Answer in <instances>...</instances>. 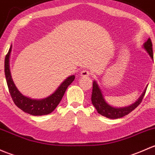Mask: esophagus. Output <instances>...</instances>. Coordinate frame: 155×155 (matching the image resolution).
Listing matches in <instances>:
<instances>
[{
  "instance_id": "esophagus-1",
  "label": "esophagus",
  "mask_w": 155,
  "mask_h": 155,
  "mask_svg": "<svg viewBox=\"0 0 155 155\" xmlns=\"http://www.w3.org/2000/svg\"><path fill=\"white\" fill-rule=\"evenodd\" d=\"M81 76L82 77H87V76H89L90 75V72L88 71H86V70H83L81 72Z\"/></svg>"
}]
</instances>
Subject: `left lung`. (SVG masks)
Wrapping results in <instances>:
<instances>
[{
	"label": "left lung",
	"instance_id": "left-lung-1",
	"mask_svg": "<svg viewBox=\"0 0 155 155\" xmlns=\"http://www.w3.org/2000/svg\"><path fill=\"white\" fill-rule=\"evenodd\" d=\"M144 48L146 49V51L151 56V58H153V50H152V43L150 38L147 40V41L144 44ZM146 90L144 91L141 97L133 105H130L128 107H114L105 102L103 96H102V92L99 89L97 83L94 81L93 83V91L92 96H91V102H92L93 105L97 109V112L101 114L102 116H104L107 118L110 119H117L121 118V117L128 115V114L131 113L132 110H134L142 102L143 97H144L145 94H146Z\"/></svg>",
	"mask_w": 155,
	"mask_h": 155
}]
</instances>
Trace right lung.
Instances as JSON below:
<instances>
[{
	"mask_svg": "<svg viewBox=\"0 0 155 155\" xmlns=\"http://www.w3.org/2000/svg\"><path fill=\"white\" fill-rule=\"evenodd\" d=\"M11 48H9V52L5 57L4 72L9 94H10L13 102L15 104L16 106L21 109L23 111L30 114L31 115L41 116V115L49 114L55 110L57 105L61 102L65 91H66V89L74 80L75 76H71L66 79V80L61 83V84L58 87L56 92L48 98L40 99V100L28 98V97L22 95L19 92L12 81L10 70H9V56H10L11 50H12Z\"/></svg>",
	"mask_w": 155,
	"mask_h": 155,
	"instance_id": "add662e5",
	"label": "right lung"
}]
</instances>
